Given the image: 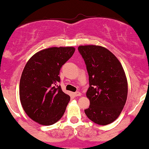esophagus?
<instances>
[{
    "label": "esophagus",
    "instance_id": "1",
    "mask_svg": "<svg viewBox=\"0 0 149 149\" xmlns=\"http://www.w3.org/2000/svg\"><path fill=\"white\" fill-rule=\"evenodd\" d=\"M81 95V93L79 92V91H77V92L74 93V96H80Z\"/></svg>",
    "mask_w": 149,
    "mask_h": 149
}]
</instances>
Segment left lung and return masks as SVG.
Here are the masks:
<instances>
[{
	"instance_id": "left-lung-1",
	"label": "left lung",
	"mask_w": 149,
	"mask_h": 149,
	"mask_svg": "<svg viewBox=\"0 0 149 149\" xmlns=\"http://www.w3.org/2000/svg\"><path fill=\"white\" fill-rule=\"evenodd\" d=\"M88 74L86 96L90 106L84 110L88 119L106 125L118 118L127 97V81L118 58L106 48L94 45L80 46Z\"/></svg>"
}]
</instances>
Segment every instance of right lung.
<instances>
[{"mask_svg": "<svg viewBox=\"0 0 149 149\" xmlns=\"http://www.w3.org/2000/svg\"><path fill=\"white\" fill-rule=\"evenodd\" d=\"M74 47H53L36 53L26 63L19 81V98L26 115L38 124L51 125L62 118L70 97L58 85L62 66Z\"/></svg>", "mask_w": 149, "mask_h": 149, "instance_id": "1", "label": "right lung"}]
</instances>
